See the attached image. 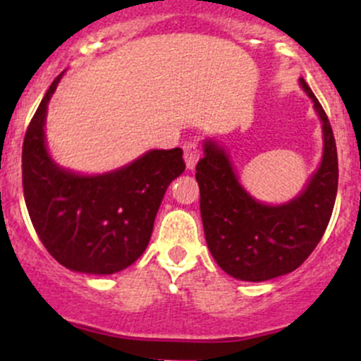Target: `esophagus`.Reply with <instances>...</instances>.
<instances>
[{
	"mask_svg": "<svg viewBox=\"0 0 361 361\" xmlns=\"http://www.w3.org/2000/svg\"><path fill=\"white\" fill-rule=\"evenodd\" d=\"M183 157H185L186 168L193 169L195 164H197V161L200 159V149H198L197 142H192V140H190V142H185Z\"/></svg>",
	"mask_w": 361,
	"mask_h": 361,
	"instance_id": "obj_1",
	"label": "esophagus"
}]
</instances>
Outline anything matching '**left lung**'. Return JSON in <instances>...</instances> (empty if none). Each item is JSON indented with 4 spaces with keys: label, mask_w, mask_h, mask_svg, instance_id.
Returning a JSON list of instances; mask_svg holds the SVG:
<instances>
[{
    "label": "left lung",
    "mask_w": 361,
    "mask_h": 361,
    "mask_svg": "<svg viewBox=\"0 0 361 361\" xmlns=\"http://www.w3.org/2000/svg\"><path fill=\"white\" fill-rule=\"evenodd\" d=\"M322 120L324 154L307 188L285 205L256 202L239 185L222 147L205 140L197 163L200 212L207 246L227 275L264 281L297 270L324 235L338 192V151L326 111L300 78Z\"/></svg>",
    "instance_id": "1"
}]
</instances>
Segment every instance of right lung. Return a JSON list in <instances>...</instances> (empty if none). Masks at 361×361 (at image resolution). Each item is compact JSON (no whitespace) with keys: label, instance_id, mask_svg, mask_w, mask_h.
<instances>
[{"label":"right lung","instance_id":"add662e5","mask_svg":"<svg viewBox=\"0 0 361 361\" xmlns=\"http://www.w3.org/2000/svg\"><path fill=\"white\" fill-rule=\"evenodd\" d=\"M59 80L52 81L25 134V204L54 259L73 271L110 275L146 251L164 192L185 171L183 151L154 149L100 176L59 168L49 156L44 134L47 103Z\"/></svg>","mask_w":361,"mask_h":361}]
</instances>
